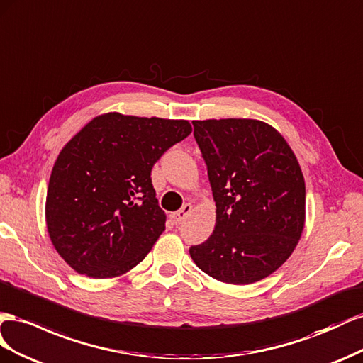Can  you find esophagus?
Wrapping results in <instances>:
<instances>
[{"label":"esophagus","mask_w":363,"mask_h":363,"mask_svg":"<svg viewBox=\"0 0 363 363\" xmlns=\"http://www.w3.org/2000/svg\"><path fill=\"white\" fill-rule=\"evenodd\" d=\"M190 213H191V205H190V203H185V205H182V208H181L179 211H176V213L172 214V219H173L174 223L179 225V223H182L185 219H187Z\"/></svg>","instance_id":"1"}]
</instances>
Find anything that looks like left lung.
<instances>
[{
	"label": "left lung",
	"instance_id": "obj_1",
	"mask_svg": "<svg viewBox=\"0 0 363 363\" xmlns=\"http://www.w3.org/2000/svg\"><path fill=\"white\" fill-rule=\"evenodd\" d=\"M193 126L208 170L216 226L190 255L222 283L260 281L291 257L301 237V167L286 140L263 121L203 120Z\"/></svg>",
	"mask_w": 363,
	"mask_h": 363
}]
</instances>
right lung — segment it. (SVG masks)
I'll use <instances>...</instances> for the list:
<instances>
[{"label": "right lung", "instance_id": "obj_1", "mask_svg": "<svg viewBox=\"0 0 363 363\" xmlns=\"http://www.w3.org/2000/svg\"><path fill=\"white\" fill-rule=\"evenodd\" d=\"M190 133L185 120L109 112L67 143L50 176L45 219L76 272L111 278L144 260L165 230L152 167Z\"/></svg>", "mask_w": 363, "mask_h": 363}]
</instances>
